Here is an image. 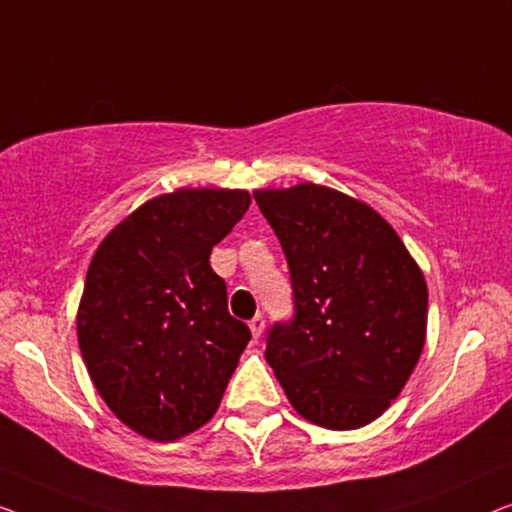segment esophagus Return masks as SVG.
I'll list each match as a JSON object with an SVG mask.
<instances>
[{
    "instance_id": "34e87169",
    "label": "esophagus",
    "mask_w": 512,
    "mask_h": 512,
    "mask_svg": "<svg viewBox=\"0 0 512 512\" xmlns=\"http://www.w3.org/2000/svg\"><path fill=\"white\" fill-rule=\"evenodd\" d=\"M250 331H253L255 341H257L259 336H262V331H264V318H262V315H255V318L250 320Z\"/></svg>"
}]
</instances>
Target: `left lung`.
<instances>
[{"label": "left lung", "instance_id": "left-lung-1", "mask_svg": "<svg viewBox=\"0 0 512 512\" xmlns=\"http://www.w3.org/2000/svg\"><path fill=\"white\" fill-rule=\"evenodd\" d=\"M290 266L294 318L266 362L294 410L348 431L390 408L427 338V283L383 215L325 185L257 190Z\"/></svg>", "mask_w": 512, "mask_h": 512}]
</instances>
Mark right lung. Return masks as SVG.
Instances as JSON below:
<instances>
[{
	"label": "right lung",
	"mask_w": 512,
	"mask_h": 512,
	"mask_svg": "<svg viewBox=\"0 0 512 512\" xmlns=\"http://www.w3.org/2000/svg\"><path fill=\"white\" fill-rule=\"evenodd\" d=\"M248 206L246 190L181 187L127 215L92 257L83 362L113 415L150 441L204 427L250 341L208 262Z\"/></svg>",
	"instance_id": "add662e5"
}]
</instances>
